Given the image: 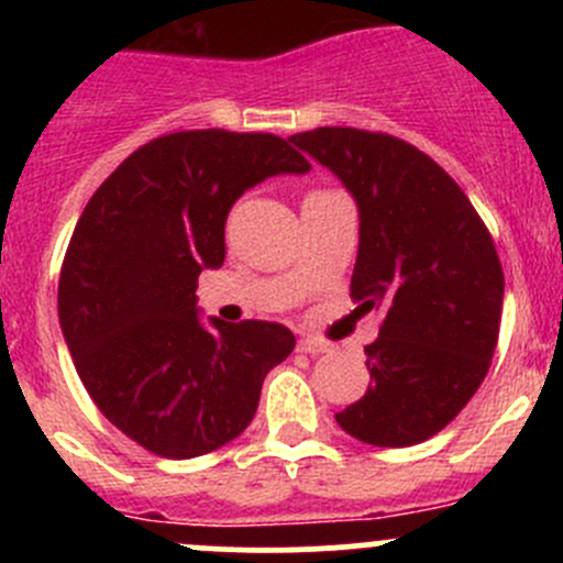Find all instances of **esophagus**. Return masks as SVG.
<instances>
[{"mask_svg": "<svg viewBox=\"0 0 563 563\" xmlns=\"http://www.w3.org/2000/svg\"><path fill=\"white\" fill-rule=\"evenodd\" d=\"M297 349L299 351H305V354H329V351H332V343H327V340H321V338H299V343H297Z\"/></svg>", "mask_w": 563, "mask_h": 563, "instance_id": "34e87169", "label": "esophagus"}]
</instances>
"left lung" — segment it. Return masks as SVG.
I'll list each match as a JSON object with an SVG mask.
<instances>
[{
	"label": "left lung",
	"mask_w": 563,
	"mask_h": 563,
	"mask_svg": "<svg viewBox=\"0 0 563 563\" xmlns=\"http://www.w3.org/2000/svg\"><path fill=\"white\" fill-rule=\"evenodd\" d=\"M360 207L351 299L378 310L365 345L371 387L334 413L373 446H411L444 430L490 371L504 305L496 245L433 157L389 133L316 128L291 135Z\"/></svg>",
	"instance_id": "8db88e82"
}]
</instances>
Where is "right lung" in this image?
Masks as SVG:
<instances>
[{
  "instance_id": "1",
  "label": "right lung",
  "mask_w": 563,
  "mask_h": 563,
  "mask_svg": "<svg viewBox=\"0 0 563 563\" xmlns=\"http://www.w3.org/2000/svg\"><path fill=\"white\" fill-rule=\"evenodd\" d=\"M305 172L280 135L181 130L135 150L89 198L62 261V334L95 406L144 450L187 460L229 444L297 345L272 321L207 329L196 288L223 266L236 198Z\"/></svg>"
}]
</instances>
